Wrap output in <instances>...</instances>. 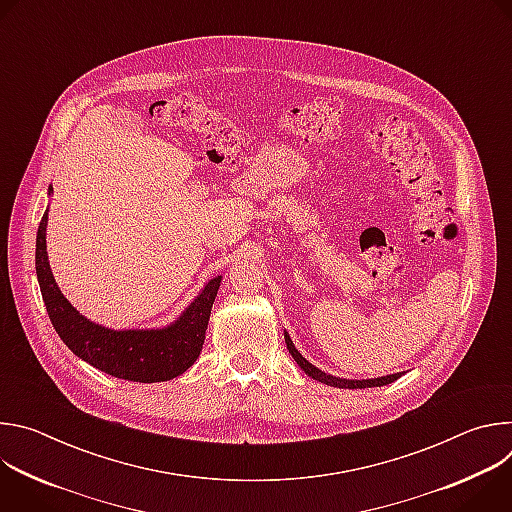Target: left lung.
<instances>
[{
    "instance_id": "8db88e82",
    "label": "left lung",
    "mask_w": 512,
    "mask_h": 512,
    "mask_svg": "<svg viewBox=\"0 0 512 512\" xmlns=\"http://www.w3.org/2000/svg\"><path fill=\"white\" fill-rule=\"evenodd\" d=\"M283 338H285V344H287V350H289V354L294 356V360L300 364V369L308 375V377H312L314 381H320V383H324V385H330V387H338V389H369V387H383V385H389V383H393V381H397L399 377H403L405 375V371L403 373H395V375H387V377H377V379H342V377H334V375H328V373H324V371H320L318 367H314V364L310 362V360H306L304 356H302V352L294 346V342H291V338H289V334L287 332H283Z\"/></svg>"
}]
</instances>
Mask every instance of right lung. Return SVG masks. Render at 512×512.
Masks as SVG:
<instances>
[{"instance_id": "1", "label": "right lung", "mask_w": 512, "mask_h": 512, "mask_svg": "<svg viewBox=\"0 0 512 512\" xmlns=\"http://www.w3.org/2000/svg\"><path fill=\"white\" fill-rule=\"evenodd\" d=\"M52 186H48V196ZM48 208L36 235V275L42 300L60 340L91 367L133 383H162L186 373L202 352L210 310L223 275L210 277L188 308L162 328L113 330L91 322L54 281L46 251Z\"/></svg>"}]
</instances>
